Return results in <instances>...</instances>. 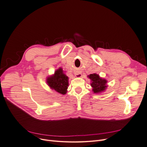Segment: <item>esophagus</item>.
I'll use <instances>...</instances> for the list:
<instances>
[{
  "label": "esophagus",
  "mask_w": 147,
  "mask_h": 147,
  "mask_svg": "<svg viewBox=\"0 0 147 147\" xmlns=\"http://www.w3.org/2000/svg\"><path fill=\"white\" fill-rule=\"evenodd\" d=\"M74 75L76 77H82V73H79V72H75L74 73Z\"/></svg>",
  "instance_id": "1"
}]
</instances>
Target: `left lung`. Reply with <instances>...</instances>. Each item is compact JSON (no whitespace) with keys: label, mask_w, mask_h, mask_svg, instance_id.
Wrapping results in <instances>:
<instances>
[{"label":"left lung","mask_w":147,"mask_h":147,"mask_svg":"<svg viewBox=\"0 0 147 147\" xmlns=\"http://www.w3.org/2000/svg\"><path fill=\"white\" fill-rule=\"evenodd\" d=\"M90 79V85L92 87V91L94 94H99L105 91L107 88V80L101 77L98 74L94 73L87 76Z\"/></svg>","instance_id":"1"}]
</instances>
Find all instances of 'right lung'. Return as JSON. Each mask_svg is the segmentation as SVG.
Returning a JSON list of instances; mask_svg holds the SVG:
<instances>
[{"instance_id":"add662e5","label":"right lung","mask_w":147,"mask_h":147,"mask_svg":"<svg viewBox=\"0 0 147 147\" xmlns=\"http://www.w3.org/2000/svg\"><path fill=\"white\" fill-rule=\"evenodd\" d=\"M46 83L51 90L64 95L69 87V77L63 69L59 67L53 75L47 77Z\"/></svg>"}]
</instances>
